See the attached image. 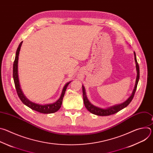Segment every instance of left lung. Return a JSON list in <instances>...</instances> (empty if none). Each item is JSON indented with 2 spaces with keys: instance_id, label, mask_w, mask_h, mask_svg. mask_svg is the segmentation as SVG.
Here are the masks:
<instances>
[{
  "instance_id": "1",
  "label": "left lung",
  "mask_w": 153,
  "mask_h": 153,
  "mask_svg": "<svg viewBox=\"0 0 153 153\" xmlns=\"http://www.w3.org/2000/svg\"><path fill=\"white\" fill-rule=\"evenodd\" d=\"M134 60L136 62V71H137V77H136V83H135V86H134V88L133 91L131 95L128 97V99L124 102H123L122 103H119V104H116V105L111 106L110 107H108L106 108H102L100 107H98V106L93 105V103H91L90 102V100L88 99V98H87L85 87L83 86V85H82V91H83V97L84 105H85L86 108L91 113L94 114L97 116H110L111 114H114L119 112V111L122 110V109H123L124 108L126 107L130 103V102H131V100H133V99L134 97L135 92L136 91L137 86L138 82L139 80V74H139V73H140L139 72V64L137 62L136 55L135 52H134Z\"/></svg>"
}]
</instances>
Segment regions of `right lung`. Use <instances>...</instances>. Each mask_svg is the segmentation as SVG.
Returning a JSON list of instances; mask_svg holds the SVG:
<instances>
[{
  "mask_svg": "<svg viewBox=\"0 0 153 153\" xmlns=\"http://www.w3.org/2000/svg\"><path fill=\"white\" fill-rule=\"evenodd\" d=\"M22 42H23V41L20 42V43L19 44V45L17 49L16 53V57H15L14 63H13V79H14V85H15V87H16L17 95H18L19 97L20 98V100L22 102V103L24 105H25L26 106H27L28 107L32 109V110H33L39 112L40 113H43V114L54 113L57 111L60 108L65 93V91H66L67 86H68V85L70 83V82L71 81L67 83L65 85V86H63V88L62 90V92L60 98L56 102H55L54 103L42 105V104H39V103H36L30 101L24 95L22 90V89H21V87H20V83H19V76H18L19 55L20 50V47L22 46Z\"/></svg>",
  "mask_w": 153,
  "mask_h": 153,
  "instance_id": "add662e5",
  "label": "right lung"
}]
</instances>
